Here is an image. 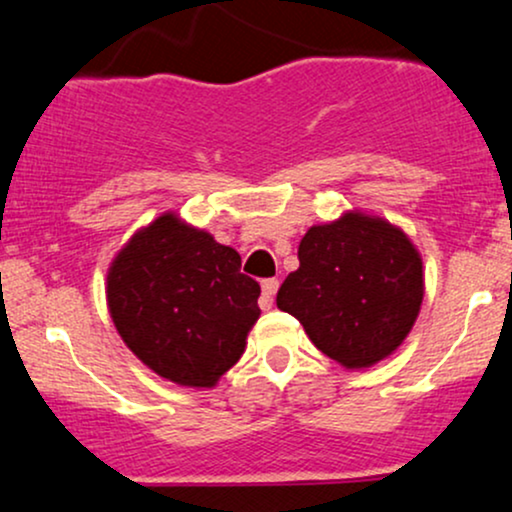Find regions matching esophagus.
I'll list each match as a JSON object with an SVG mask.
<instances>
[{"instance_id":"1","label":"esophagus","mask_w":512,"mask_h":512,"mask_svg":"<svg viewBox=\"0 0 512 512\" xmlns=\"http://www.w3.org/2000/svg\"><path fill=\"white\" fill-rule=\"evenodd\" d=\"M276 289H279V281H276V279H264L262 281V296H260V308L262 310L272 308Z\"/></svg>"}]
</instances>
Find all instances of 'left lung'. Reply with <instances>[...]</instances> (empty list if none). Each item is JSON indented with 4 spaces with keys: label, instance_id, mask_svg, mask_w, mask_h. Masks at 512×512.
<instances>
[{
    "label": "left lung",
    "instance_id": "1",
    "mask_svg": "<svg viewBox=\"0 0 512 512\" xmlns=\"http://www.w3.org/2000/svg\"><path fill=\"white\" fill-rule=\"evenodd\" d=\"M276 305L339 366H375L402 346L424 301V262L402 228L346 211L310 226Z\"/></svg>",
    "mask_w": 512,
    "mask_h": 512
}]
</instances>
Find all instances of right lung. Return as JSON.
Here are the masks:
<instances>
[{"label": "right lung", "mask_w": 512, "mask_h": 512, "mask_svg": "<svg viewBox=\"0 0 512 512\" xmlns=\"http://www.w3.org/2000/svg\"><path fill=\"white\" fill-rule=\"evenodd\" d=\"M105 296L127 349L182 387L219 383L260 317V284L240 272L238 252L175 211L117 252Z\"/></svg>", "instance_id": "obj_1"}]
</instances>
